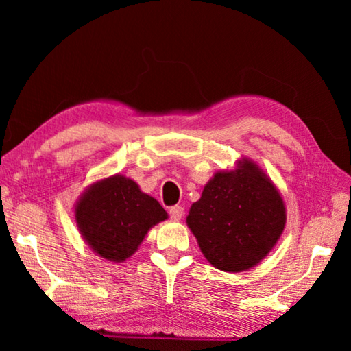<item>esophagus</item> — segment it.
<instances>
[{
    "label": "esophagus",
    "instance_id": "esophagus-1",
    "mask_svg": "<svg viewBox=\"0 0 351 351\" xmlns=\"http://www.w3.org/2000/svg\"><path fill=\"white\" fill-rule=\"evenodd\" d=\"M169 215H170V218L171 219H181L182 218V215H184V209L181 206H171L170 209H169Z\"/></svg>",
    "mask_w": 351,
    "mask_h": 351
}]
</instances>
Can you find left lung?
Returning a JSON list of instances; mask_svg holds the SVG:
<instances>
[{
	"label": "left lung",
	"mask_w": 351,
	"mask_h": 351,
	"mask_svg": "<svg viewBox=\"0 0 351 351\" xmlns=\"http://www.w3.org/2000/svg\"><path fill=\"white\" fill-rule=\"evenodd\" d=\"M285 221V206L277 189L249 161L234 171L213 176L187 217L204 257L228 272L249 269L265 258Z\"/></svg>",
	"instance_id": "8db88e82"
}]
</instances>
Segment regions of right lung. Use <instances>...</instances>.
<instances>
[{
    "label": "right lung",
    "mask_w": 351,
    "mask_h": 351,
    "mask_svg": "<svg viewBox=\"0 0 351 351\" xmlns=\"http://www.w3.org/2000/svg\"><path fill=\"white\" fill-rule=\"evenodd\" d=\"M75 218L83 239L100 257L122 261L134 254L152 226L167 218V212L134 181L116 175L83 195Z\"/></svg>",
    "instance_id": "1"
}]
</instances>
